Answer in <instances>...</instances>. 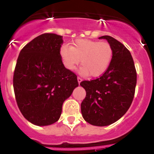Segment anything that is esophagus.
Here are the masks:
<instances>
[{"instance_id":"esophagus-1","label":"esophagus","mask_w":154,"mask_h":154,"mask_svg":"<svg viewBox=\"0 0 154 154\" xmlns=\"http://www.w3.org/2000/svg\"><path fill=\"white\" fill-rule=\"evenodd\" d=\"M77 80H78V82H79V84H80V82H81L82 81V79L81 78H79V77H78V78H77Z\"/></svg>"}]
</instances>
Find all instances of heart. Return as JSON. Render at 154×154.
Here are the masks:
<instances>
[{"label": "heart", "mask_w": 154, "mask_h": 154, "mask_svg": "<svg viewBox=\"0 0 154 154\" xmlns=\"http://www.w3.org/2000/svg\"><path fill=\"white\" fill-rule=\"evenodd\" d=\"M60 56L68 70L72 71L80 62L81 74L95 78L102 75L108 69L112 62L113 50L106 42L77 39L70 47L62 46Z\"/></svg>", "instance_id": "heart-1"}]
</instances>
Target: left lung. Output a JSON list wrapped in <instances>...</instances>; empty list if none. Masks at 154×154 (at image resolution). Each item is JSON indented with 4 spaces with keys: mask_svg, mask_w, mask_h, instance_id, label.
I'll use <instances>...</instances> for the list:
<instances>
[{
    "mask_svg": "<svg viewBox=\"0 0 154 154\" xmlns=\"http://www.w3.org/2000/svg\"><path fill=\"white\" fill-rule=\"evenodd\" d=\"M111 45L113 56L108 69L96 79L83 81L86 92L81 112L87 123L106 126L120 119L130 108L137 85V72L130 51L108 35L99 37Z\"/></svg>",
    "mask_w": 154,
    "mask_h": 154,
    "instance_id": "left-lung-1",
    "label": "left lung"
}]
</instances>
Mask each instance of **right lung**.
<instances>
[{
  "label": "right lung",
  "instance_id": "right-lung-1",
  "mask_svg": "<svg viewBox=\"0 0 154 154\" xmlns=\"http://www.w3.org/2000/svg\"><path fill=\"white\" fill-rule=\"evenodd\" d=\"M62 36L45 33L21 49L14 73L16 101L24 117L44 126L60 118L62 105L78 87L77 76L64 66Z\"/></svg>",
  "mask_w": 154,
  "mask_h": 154
}]
</instances>
